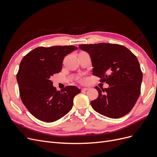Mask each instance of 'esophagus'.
Masks as SVG:
<instances>
[{"mask_svg":"<svg viewBox=\"0 0 157 157\" xmlns=\"http://www.w3.org/2000/svg\"><path fill=\"white\" fill-rule=\"evenodd\" d=\"M89 88H82V92H85V91H87Z\"/></svg>","mask_w":157,"mask_h":157,"instance_id":"obj_1","label":"esophagus"}]
</instances>
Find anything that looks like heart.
I'll return each instance as SVG.
<instances>
[{"mask_svg": "<svg viewBox=\"0 0 157 157\" xmlns=\"http://www.w3.org/2000/svg\"><path fill=\"white\" fill-rule=\"evenodd\" d=\"M82 80H84V78H82Z\"/></svg>", "mask_w": 157, "mask_h": 157, "instance_id": "1", "label": "heart"}]
</instances>
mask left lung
I'll list each match as a JSON object with an SVG mask.
<instances>
[{
	"label": "left lung",
	"instance_id": "left-lung-1",
	"mask_svg": "<svg viewBox=\"0 0 157 157\" xmlns=\"http://www.w3.org/2000/svg\"><path fill=\"white\" fill-rule=\"evenodd\" d=\"M79 48L90 54L92 75L109 84L105 89L95 87L98 97L91 101L93 109L112 118L126 115L135 105L141 92L143 74L136 56L117 44H80Z\"/></svg>",
	"mask_w": 157,
	"mask_h": 157
}]
</instances>
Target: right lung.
I'll use <instances>...</instances> for the list:
<instances>
[{
  "label": "right lung",
  "instance_id": "right-lung-1",
  "mask_svg": "<svg viewBox=\"0 0 157 157\" xmlns=\"http://www.w3.org/2000/svg\"><path fill=\"white\" fill-rule=\"evenodd\" d=\"M77 49L72 45L40 46L22 59L16 76L20 97L27 110L37 119L54 122L72 109L73 98L80 90L67 86L58 91L50 78L61 71L64 57Z\"/></svg>",
  "mask_w": 157,
  "mask_h": 157
}]
</instances>
